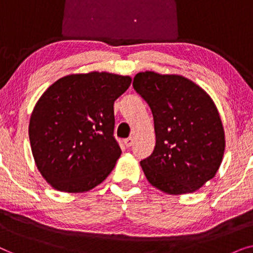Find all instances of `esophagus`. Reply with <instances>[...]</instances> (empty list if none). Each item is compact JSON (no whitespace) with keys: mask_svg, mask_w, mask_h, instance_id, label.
Returning <instances> with one entry per match:
<instances>
[{"mask_svg":"<svg viewBox=\"0 0 253 253\" xmlns=\"http://www.w3.org/2000/svg\"><path fill=\"white\" fill-rule=\"evenodd\" d=\"M132 144H133L132 138H126V139H124V145H126V147L132 146Z\"/></svg>","mask_w":253,"mask_h":253,"instance_id":"esophagus-1","label":"esophagus"}]
</instances>
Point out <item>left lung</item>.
Masks as SVG:
<instances>
[{"instance_id": "left-lung-1", "label": "left lung", "mask_w": 253, "mask_h": 253, "mask_svg": "<svg viewBox=\"0 0 253 253\" xmlns=\"http://www.w3.org/2000/svg\"><path fill=\"white\" fill-rule=\"evenodd\" d=\"M132 85L154 119V151L140 161L147 181L168 195L196 192L222 162L226 139L215 103L181 75L138 72Z\"/></svg>"}]
</instances>
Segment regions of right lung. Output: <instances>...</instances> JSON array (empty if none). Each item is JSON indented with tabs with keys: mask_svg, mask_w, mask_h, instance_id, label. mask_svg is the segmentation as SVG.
<instances>
[{
	"mask_svg": "<svg viewBox=\"0 0 253 253\" xmlns=\"http://www.w3.org/2000/svg\"><path fill=\"white\" fill-rule=\"evenodd\" d=\"M130 76L91 71L64 76L42 93L30 119L31 150L51 188L79 193L105 181L121 157L114 102Z\"/></svg>",
	"mask_w": 253,
	"mask_h": 253,
	"instance_id": "obj_1",
	"label": "right lung"
}]
</instances>
